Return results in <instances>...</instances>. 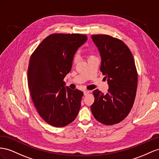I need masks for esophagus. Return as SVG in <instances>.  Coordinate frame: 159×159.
Returning <instances> with one entry per match:
<instances>
[{
	"label": "esophagus",
	"mask_w": 159,
	"mask_h": 159,
	"mask_svg": "<svg viewBox=\"0 0 159 159\" xmlns=\"http://www.w3.org/2000/svg\"><path fill=\"white\" fill-rule=\"evenodd\" d=\"M89 93H90V90H84V96H85V95H87Z\"/></svg>",
	"instance_id": "obj_1"
}]
</instances>
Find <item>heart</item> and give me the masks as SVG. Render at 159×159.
I'll return each instance as SVG.
<instances>
[{
    "instance_id": "obj_1",
    "label": "heart",
    "mask_w": 159,
    "mask_h": 159,
    "mask_svg": "<svg viewBox=\"0 0 159 159\" xmlns=\"http://www.w3.org/2000/svg\"><path fill=\"white\" fill-rule=\"evenodd\" d=\"M91 57H90L89 58H91ZM76 61H77V58H76V57H75V58H74V62H76Z\"/></svg>"
}]
</instances>
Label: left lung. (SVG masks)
Instances as JSON below:
<instances>
[{
    "mask_svg": "<svg viewBox=\"0 0 159 159\" xmlns=\"http://www.w3.org/2000/svg\"><path fill=\"white\" fill-rule=\"evenodd\" d=\"M101 58L100 70L108 84V93L96 89L90 107L94 117L106 125L119 123L127 116L134 102L138 76L133 54L120 40L106 34L92 35Z\"/></svg>",
    "mask_w": 159,
    "mask_h": 159,
    "instance_id": "1",
    "label": "left lung"
}]
</instances>
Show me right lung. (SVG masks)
Returning a JSON list of instances; mask_svg holds the SVG:
<instances>
[{
	"label": "right lung",
	"instance_id": "1",
	"mask_svg": "<svg viewBox=\"0 0 159 159\" xmlns=\"http://www.w3.org/2000/svg\"><path fill=\"white\" fill-rule=\"evenodd\" d=\"M87 40L83 34H52L43 40L30 57V96L39 114L50 125L62 127L78 115L83 93L65 87L63 80L72 69L77 50Z\"/></svg>",
	"mask_w": 159,
	"mask_h": 159
}]
</instances>
